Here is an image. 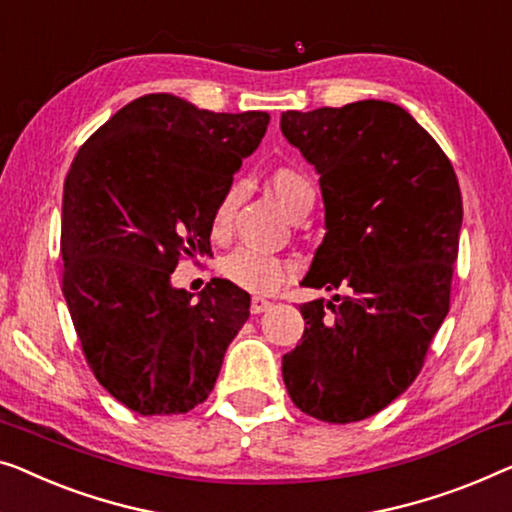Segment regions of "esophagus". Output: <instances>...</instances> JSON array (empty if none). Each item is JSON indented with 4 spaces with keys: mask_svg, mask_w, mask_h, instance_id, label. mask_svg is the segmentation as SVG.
Wrapping results in <instances>:
<instances>
[{
    "mask_svg": "<svg viewBox=\"0 0 512 512\" xmlns=\"http://www.w3.org/2000/svg\"><path fill=\"white\" fill-rule=\"evenodd\" d=\"M270 307L272 302L261 298V295H254V298H251V314H263V311H268Z\"/></svg>",
    "mask_w": 512,
    "mask_h": 512,
    "instance_id": "esophagus-1",
    "label": "esophagus"
}]
</instances>
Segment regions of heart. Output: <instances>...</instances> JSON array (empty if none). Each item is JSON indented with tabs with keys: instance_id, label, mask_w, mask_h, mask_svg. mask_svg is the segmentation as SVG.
Listing matches in <instances>:
<instances>
[{
	"instance_id": "1",
	"label": "heart",
	"mask_w": 512,
	"mask_h": 512,
	"mask_svg": "<svg viewBox=\"0 0 512 512\" xmlns=\"http://www.w3.org/2000/svg\"><path fill=\"white\" fill-rule=\"evenodd\" d=\"M268 184L272 194L277 196V201L284 205V210L291 214L293 219L305 217L316 201V187L314 182H311V177L293 166L274 168L268 177ZM238 203H240V187L238 184H233V187H228L224 191V196L219 198V203L212 212L214 233L226 235L231 231ZM221 270H224L228 281H233L235 286L244 288V291L270 293L281 284V281H284L286 263L274 256L261 254V251L242 247V249H235L231 256H226Z\"/></svg>"
}]
</instances>
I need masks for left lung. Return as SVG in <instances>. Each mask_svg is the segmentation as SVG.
<instances>
[{"instance_id": "1", "label": "left lung", "mask_w": 512, "mask_h": 512, "mask_svg": "<svg viewBox=\"0 0 512 512\" xmlns=\"http://www.w3.org/2000/svg\"><path fill=\"white\" fill-rule=\"evenodd\" d=\"M281 131L321 175L325 233L302 286L335 291L300 307L305 332L281 360L307 416L346 425L416 381L450 309L462 228L455 168L388 101L281 113Z\"/></svg>"}]
</instances>
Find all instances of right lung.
Listing matches in <instances>:
<instances>
[{
	"instance_id": "1",
	"label": "right lung",
	"mask_w": 512,
	"mask_h": 512,
	"mask_svg": "<svg viewBox=\"0 0 512 512\" xmlns=\"http://www.w3.org/2000/svg\"><path fill=\"white\" fill-rule=\"evenodd\" d=\"M268 124L258 110L147 94L96 129L66 173V307L96 381L140 416L203 404L249 318V295L231 281L212 279L194 300L170 274L210 251L214 207Z\"/></svg>"
}]
</instances>
